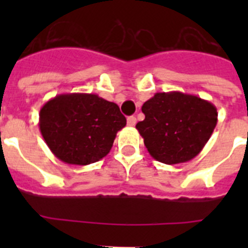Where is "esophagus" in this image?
Listing matches in <instances>:
<instances>
[{
  "mask_svg": "<svg viewBox=\"0 0 248 248\" xmlns=\"http://www.w3.org/2000/svg\"><path fill=\"white\" fill-rule=\"evenodd\" d=\"M135 124H137V118L133 117V115H131V117H129L128 118V125L129 126H134Z\"/></svg>",
  "mask_w": 248,
  "mask_h": 248,
  "instance_id": "obj_1",
  "label": "esophagus"
}]
</instances>
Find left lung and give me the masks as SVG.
<instances>
[{
    "label": "left lung",
    "mask_w": 248,
    "mask_h": 248,
    "mask_svg": "<svg viewBox=\"0 0 248 248\" xmlns=\"http://www.w3.org/2000/svg\"><path fill=\"white\" fill-rule=\"evenodd\" d=\"M145 115L137 124L149 154L174 165L200 154L217 124L212 103L181 92L156 93L141 107Z\"/></svg>",
    "instance_id": "left-lung-1"
}]
</instances>
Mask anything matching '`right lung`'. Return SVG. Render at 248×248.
Wrapping results in <instances>:
<instances>
[{
    "label": "right lung",
    "mask_w": 248,
    "mask_h": 248,
    "mask_svg": "<svg viewBox=\"0 0 248 248\" xmlns=\"http://www.w3.org/2000/svg\"><path fill=\"white\" fill-rule=\"evenodd\" d=\"M39 130L54 156L69 165H89L108 155L126 125L115 103L97 94H59L39 111Z\"/></svg>",
    "instance_id": "1"
}]
</instances>
